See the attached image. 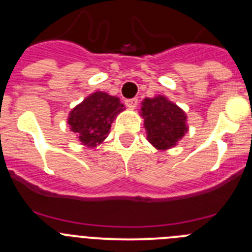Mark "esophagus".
<instances>
[{"mask_svg":"<svg viewBox=\"0 0 252 252\" xmlns=\"http://www.w3.org/2000/svg\"><path fill=\"white\" fill-rule=\"evenodd\" d=\"M125 103H126V106H127L128 108H135L136 106H137L138 100L137 98H130V100L125 101Z\"/></svg>","mask_w":252,"mask_h":252,"instance_id":"34e87169","label":"esophagus"}]
</instances>
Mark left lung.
<instances>
[{
  "label": "left lung",
  "mask_w": 252,
  "mask_h": 252,
  "mask_svg": "<svg viewBox=\"0 0 252 252\" xmlns=\"http://www.w3.org/2000/svg\"><path fill=\"white\" fill-rule=\"evenodd\" d=\"M141 116L147 131V140L158 150L174 147L188 132L184 111L163 96L142 101Z\"/></svg>",
  "instance_id": "obj_1"
}]
</instances>
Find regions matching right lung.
I'll use <instances>...</instances> for the list:
<instances>
[{"mask_svg": "<svg viewBox=\"0 0 252 252\" xmlns=\"http://www.w3.org/2000/svg\"><path fill=\"white\" fill-rule=\"evenodd\" d=\"M122 110L119 97L97 91L71 111L67 122L82 144L94 147L105 140L111 124Z\"/></svg>", "mask_w": 252, "mask_h": 252, "instance_id": "obj_1", "label": "right lung"}]
</instances>
